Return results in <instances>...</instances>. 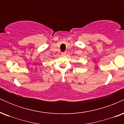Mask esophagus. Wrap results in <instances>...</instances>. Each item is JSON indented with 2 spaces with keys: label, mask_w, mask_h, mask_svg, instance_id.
Wrapping results in <instances>:
<instances>
[{
  "label": "esophagus",
  "mask_w": 124,
  "mask_h": 124,
  "mask_svg": "<svg viewBox=\"0 0 124 124\" xmlns=\"http://www.w3.org/2000/svg\"><path fill=\"white\" fill-rule=\"evenodd\" d=\"M62 54V56H65V55H66V52H62V54Z\"/></svg>",
  "instance_id": "1"
}]
</instances>
